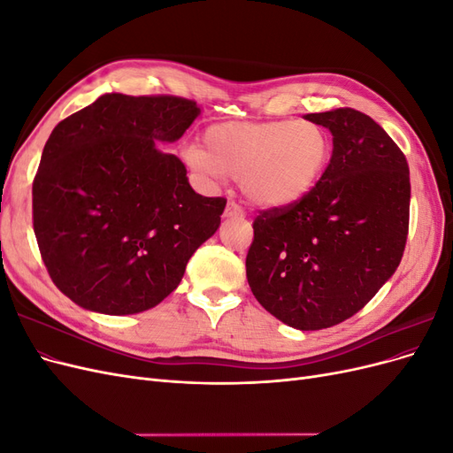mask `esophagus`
I'll use <instances>...</instances> for the list:
<instances>
[{"label":"esophagus","mask_w":453,"mask_h":453,"mask_svg":"<svg viewBox=\"0 0 453 453\" xmlns=\"http://www.w3.org/2000/svg\"><path fill=\"white\" fill-rule=\"evenodd\" d=\"M225 217H243V210L236 202H228L225 208Z\"/></svg>","instance_id":"esophagus-1"}]
</instances>
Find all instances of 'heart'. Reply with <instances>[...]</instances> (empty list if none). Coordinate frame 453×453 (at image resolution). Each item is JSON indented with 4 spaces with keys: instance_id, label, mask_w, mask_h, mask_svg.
Returning <instances> with one entry per match:
<instances>
[{
    "instance_id": "b5f03b06",
    "label": "heart",
    "mask_w": 453,
    "mask_h": 453,
    "mask_svg": "<svg viewBox=\"0 0 453 453\" xmlns=\"http://www.w3.org/2000/svg\"><path fill=\"white\" fill-rule=\"evenodd\" d=\"M183 158L205 177L238 180L255 205L280 210L318 185L331 160V140L313 122H223L203 134V147L187 145Z\"/></svg>"
}]
</instances>
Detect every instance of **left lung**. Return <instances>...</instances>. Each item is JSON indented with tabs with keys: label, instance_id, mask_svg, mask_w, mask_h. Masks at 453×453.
Here are the masks:
<instances>
[{
	"label": "left lung",
	"instance_id": "left-lung-1",
	"mask_svg": "<svg viewBox=\"0 0 453 453\" xmlns=\"http://www.w3.org/2000/svg\"><path fill=\"white\" fill-rule=\"evenodd\" d=\"M304 119L333 134L331 162L308 196L255 219L245 272L273 318L319 331L357 313L399 266L410 172L368 115L342 107Z\"/></svg>",
	"mask_w": 453,
	"mask_h": 453
}]
</instances>
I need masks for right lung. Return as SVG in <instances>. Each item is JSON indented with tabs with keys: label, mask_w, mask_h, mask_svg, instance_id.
I'll list each match as a JSON object with an SVG mask.
<instances>
[{
	"label": "right lung",
	"mask_w": 453,
	"mask_h": 453,
	"mask_svg": "<svg viewBox=\"0 0 453 453\" xmlns=\"http://www.w3.org/2000/svg\"><path fill=\"white\" fill-rule=\"evenodd\" d=\"M200 115L177 96L109 92L58 122L34 180V232L54 285L81 308L130 315L180 285L225 198L195 193L164 153Z\"/></svg>",
	"instance_id": "add662e5"
}]
</instances>
